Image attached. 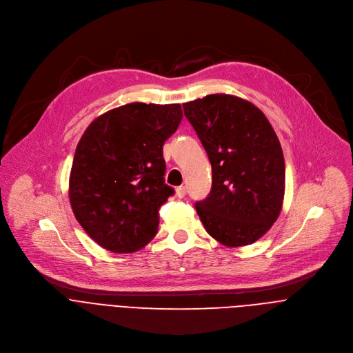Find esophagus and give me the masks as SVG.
Returning <instances> with one entry per match:
<instances>
[{
	"label": "esophagus",
	"mask_w": 353,
	"mask_h": 353,
	"mask_svg": "<svg viewBox=\"0 0 353 353\" xmlns=\"http://www.w3.org/2000/svg\"><path fill=\"white\" fill-rule=\"evenodd\" d=\"M176 194H177L179 198H184L185 194H187V188L184 185H180V187L176 188Z\"/></svg>",
	"instance_id": "1"
}]
</instances>
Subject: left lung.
I'll use <instances>...</instances> for the list:
<instances>
[{"instance_id": "8db88e82", "label": "left lung", "mask_w": 353, "mask_h": 353, "mask_svg": "<svg viewBox=\"0 0 353 353\" xmlns=\"http://www.w3.org/2000/svg\"><path fill=\"white\" fill-rule=\"evenodd\" d=\"M184 116L212 166L210 195L195 210L205 230L228 247L257 241L278 219L285 194V161L264 113L232 94L184 103Z\"/></svg>"}]
</instances>
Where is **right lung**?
<instances>
[{"label": "right lung", "mask_w": 353, "mask_h": 353, "mask_svg": "<svg viewBox=\"0 0 353 353\" xmlns=\"http://www.w3.org/2000/svg\"><path fill=\"white\" fill-rule=\"evenodd\" d=\"M181 106L128 103L93 120L70 174V203L83 230L113 253H134L158 233L159 210L174 190L165 183L163 143Z\"/></svg>", "instance_id": "add662e5"}]
</instances>
